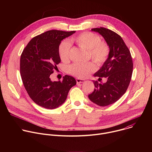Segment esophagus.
<instances>
[{"label": "esophagus", "instance_id": "esophagus-1", "mask_svg": "<svg viewBox=\"0 0 152 152\" xmlns=\"http://www.w3.org/2000/svg\"><path fill=\"white\" fill-rule=\"evenodd\" d=\"M76 80L77 83H83V82H85V80H83V79H79V78H76Z\"/></svg>", "mask_w": 152, "mask_h": 152}]
</instances>
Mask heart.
<instances>
[{"instance_id": "heart-1", "label": "heart", "mask_w": 152, "mask_h": 152, "mask_svg": "<svg viewBox=\"0 0 152 152\" xmlns=\"http://www.w3.org/2000/svg\"><path fill=\"white\" fill-rule=\"evenodd\" d=\"M80 48L88 50L89 56L97 64H103L109 58L110 48L107 43L102 41L100 37L93 32H85L72 38ZM71 45L67 41H63L59 46V54L61 60L66 61L69 59ZM97 69L93 62L85 64L74 63L69 67V72L79 78L88 77Z\"/></svg>"}]
</instances>
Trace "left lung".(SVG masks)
Returning a JSON list of instances; mask_svg holds the SVG:
<instances>
[{
	"label": "left lung",
	"instance_id": "1",
	"mask_svg": "<svg viewBox=\"0 0 152 152\" xmlns=\"http://www.w3.org/2000/svg\"><path fill=\"white\" fill-rule=\"evenodd\" d=\"M91 31L99 32L110 48L109 58L94 75L99 79L107 78V82L93 81L96 88L88 95L91 102L105 106L115 103L126 93L132 75L133 61L130 50L118 34L102 27Z\"/></svg>",
	"mask_w": 152,
	"mask_h": 152
}]
</instances>
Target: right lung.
<instances>
[{
    "mask_svg": "<svg viewBox=\"0 0 152 152\" xmlns=\"http://www.w3.org/2000/svg\"><path fill=\"white\" fill-rule=\"evenodd\" d=\"M75 31L50 30L38 35L28 42L20 57V70L25 88L31 99L46 109L58 107L66 101L76 79L66 75L62 81L52 82L50 75L60 63L61 41Z\"/></svg>",
    "mask_w": 152,
    "mask_h": 152,
    "instance_id": "right-lung-1",
    "label": "right lung"
}]
</instances>
